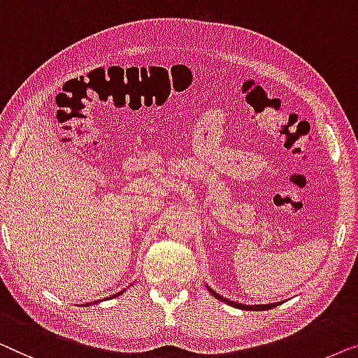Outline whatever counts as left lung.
Wrapping results in <instances>:
<instances>
[{
	"label": "left lung",
	"mask_w": 358,
	"mask_h": 358,
	"mask_svg": "<svg viewBox=\"0 0 358 358\" xmlns=\"http://www.w3.org/2000/svg\"><path fill=\"white\" fill-rule=\"evenodd\" d=\"M209 289V292L210 294H213L215 299H219L220 301H224V303H227V305H230V306H235V308H240V310H248V311H266V310H271V308H274V306H278L279 303H269V305H241V303H236V301H231V300H229V299H225V296H222V295H219L217 292H214L213 289H210V287H208Z\"/></svg>",
	"instance_id": "1"
}]
</instances>
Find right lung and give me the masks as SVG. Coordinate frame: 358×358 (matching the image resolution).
<instances>
[{
	"mask_svg": "<svg viewBox=\"0 0 358 358\" xmlns=\"http://www.w3.org/2000/svg\"><path fill=\"white\" fill-rule=\"evenodd\" d=\"M123 294V290L122 292H118V294H115L113 296H118V295H122ZM113 296H108V299H113ZM94 303H95V301H94Z\"/></svg>",
	"mask_w": 358,
	"mask_h": 358,
	"instance_id": "add662e5",
	"label": "right lung"
}]
</instances>
